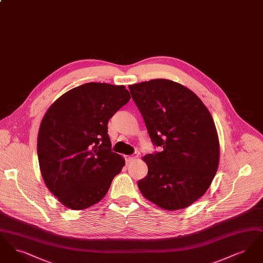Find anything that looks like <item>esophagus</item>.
<instances>
[{
    "label": "esophagus",
    "mask_w": 263,
    "mask_h": 263,
    "mask_svg": "<svg viewBox=\"0 0 263 263\" xmlns=\"http://www.w3.org/2000/svg\"><path fill=\"white\" fill-rule=\"evenodd\" d=\"M138 155H134V156H125L126 163H130L131 161H134L135 159H137Z\"/></svg>",
    "instance_id": "34e87169"
}]
</instances>
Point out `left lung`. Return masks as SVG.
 <instances>
[{"label":"left lung","instance_id":"1","mask_svg":"<svg viewBox=\"0 0 263 263\" xmlns=\"http://www.w3.org/2000/svg\"><path fill=\"white\" fill-rule=\"evenodd\" d=\"M152 142L162 152L143 160L142 195L164 210L186 208L211 185L220 160L212 115L189 88L165 79L129 86Z\"/></svg>","mask_w":263,"mask_h":263}]
</instances>
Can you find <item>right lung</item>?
<instances>
[{"instance_id": "right-lung-1", "label": "right lung", "mask_w": 263, "mask_h": 263, "mask_svg": "<svg viewBox=\"0 0 263 263\" xmlns=\"http://www.w3.org/2000/svg\"><path fill=\"white\" fill-rule=\"evenodd\" d=\"M124 86L88 83L55 100L40 123L37 156L43 180L65 207L100 202L125 160L111 152L107 123L130 100Z\"/></svg>"}]
</instances>
